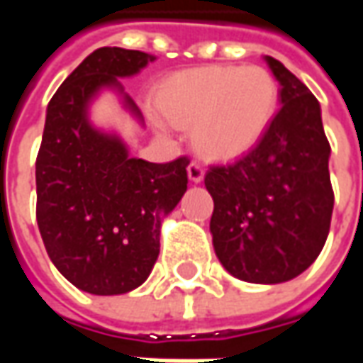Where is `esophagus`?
I'll return each instance as SVG.
<instances>
[{
    "mask_svg": "<svg viewBox=\"0 0 363 363\" xmlns=\"http://www.w3.org/2000/svg\"><path fill=\"white\" fill-rule=\"evenodd\" d=\"M186 171H189V179L192 182L204 181V167L200 165V163H196V161H192Z\"/></svg>",
    "mask_w": 363,
    "mask_h": 363,
    "instance_id": "obj_1",
    "label": "esophagus"
}]
</instances>
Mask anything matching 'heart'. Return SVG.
Masks as SVG:
<instances>
[{
	"mask_svg": "<svg viewBox=\"0 0 363 363\" xmlns=\"http://www.w3.org/2000/svg\"><path fill=\"white\" fill-rule=\"evenodd\" d=\"M278 83L260 66H202L171 75L159 108L179 124H192V140L206 155L229 159L260 142L278 111Z\"/></svg>",
	"mask_w": 363,
	"mask_h": 363,
	"instance_id": "b5f03b06",
	"label": "heart"
}]
</instances>
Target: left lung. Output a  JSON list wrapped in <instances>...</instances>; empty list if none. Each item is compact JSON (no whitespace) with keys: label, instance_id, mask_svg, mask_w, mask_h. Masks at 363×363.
<instances>
[{"label":"left lung","instance_id":"1","mask_svg":"<svg viewBox=\"0 0 363 363\" xmlns=\"http://www.w3.org/2000/svg\"><path fill=\"white\" fill-rule=\"evenodd\" d=\"M280 83V111L260 142L225 167H210V233L231 276L281 284L311 267L325 247L335 194L320 104L281 62L264 56Z\"/></svg>","mask_w":363,"mask_h":363}]
</instances>
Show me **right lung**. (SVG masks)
I'll list each match as a JSON object with an SVG mask.
<instances>
[{"mask_svg": "<svg viewBox=\"0 0 363 363\" xmlns=\"http://www.w3.org/2000/svg\"><path fill=\"white\" fill-rule=\"evenodd\" d=\"M155 56L99 48L72 74L46 108L36 157V221L60 274L93 296H120L142 286L159 257L163 218L186 192L189 157L150 163L130 157L114 132L93 126L91 104L114 91L143 126L118 77H132Z\"/></svg>", "mask_w": 363, "mask_h": 363, "instance_id": "1", "label": "right lung"}]
</instances>
